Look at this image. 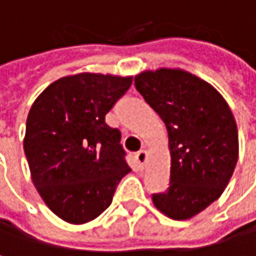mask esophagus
<instances>
[{
    "mask_svg": "<svg viewBox=\"0 0 256 256\" xmlns=\"http://www.w3.org/2000/svg\"><path fill=\"white\" fill-rule=\"evenodd\" d=\"M134 158H136L138 164L142 168V166L145 164V162H146V151H145V150H140V151H138V152H136V156H134Z\"/></svg>",
    "mask_w": 256,
    "mask_h": 256,
    "instance_id": "esophagus-1",
    "label": "esophagus"
}]
</instances>
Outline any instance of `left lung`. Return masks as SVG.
<instances>
[{"instance_id": "8db88e82", "label": "left lung", "mask_w": 256, "mask_h": 256, "mask_svg": "<svg viewBox=\"0 0 256 256\" xmlns=\"http://www.w3.org/2000/svg\"><path fill=\"white\" fill-rule=\"evenodd\" d=\"M134 87L169 138L170 184L152 202L172 220H190L218 200L234 172L238 136L232 112L209 82L182 70L142 72Z\"/></svg>"}]
</instances>
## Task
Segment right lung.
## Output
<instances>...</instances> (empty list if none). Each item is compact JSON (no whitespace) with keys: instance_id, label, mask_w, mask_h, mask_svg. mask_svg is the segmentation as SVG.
<instances>
[{"instance_id":"add662e5","label":"right lung","mask_w":256,"mask_h":256,"mask_svg":"<svg viewBox=\"0 0 256 256\" xmlns=\"http://www.w3.org/2000/svg\"><path fill=\"white\" fill-rule=\"evenodd\" d=\"M130 86L132 77L84 72L54 81L30 106L24 148L32 182L66 222L98 218L130 172L120 130L105 123Z\"/></svg>"}]
</instances>
